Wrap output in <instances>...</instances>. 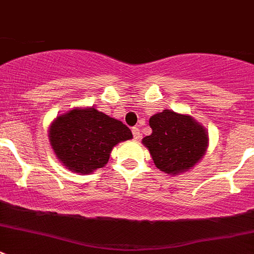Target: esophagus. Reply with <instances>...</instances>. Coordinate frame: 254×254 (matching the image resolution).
Segmentation results:
<instances>
[{
	"mask_svg": "<svg viewBox=\"0 0 254 254\" xmlns=\"http://www.w3.org/2000/svg\"><path fill=\"white\" fill-rule=\"evenodd\" d=\"M131 131H132V135H134V139H135V140H139V139H140V135H141V134H140L139 127H132Z\"/></svg>",
	"mask_w": 254,
	"mask_h": 254,
	"instance_id": "esophagus-1",
	"label": "esophagus"
}]
</instances>
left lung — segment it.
<instances>
[{
    "instance_id": "left-lung-1",
    "label": "left lung",
    "mask_w": 254,
    "mask_h": 254,
    "mask_svg": "<svg viewBox=\"0 0 254 254\" xmlns=\"http://www.w3.org/2000/svg\"><path fill=\"white\" fill-rule=\"evenodd\" d=\"M151 135L142 139L157 169L175 176L192 169L205 155L208 135L192 117L164 110L149 120Z\"/></svg>"
}]
</instances>
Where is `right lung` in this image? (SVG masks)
<instances>
[{
	"label": "right lung",
	"instance_id": "add662e5",
	"mask_svg": "<svg viewBox=\"0 0 254 254\" xmlns=\"http://www.w3.org/2000/svg\"><path fill=\"white\" fill-rule=\"evenodd\" d=\"M48 132L59 161L77 174H90L103 167L113 147L132 137L127 125L94 108H74L59 115Z\"/></svg>",
	"mask_w": 254,
	"mask_h": 254
}]
</instances>
